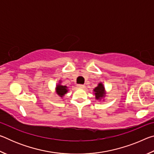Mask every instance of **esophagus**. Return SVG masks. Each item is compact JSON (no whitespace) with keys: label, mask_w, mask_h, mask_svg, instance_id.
Instances as JSON below:
<instances>
[{"label":"esophagus","mask_w":154,"mask_h":154,"mask_svg":"<svg viewBox=\"0 0 154 154\" xmlns=\"http://www.w3.org/2000/svg\"><path fill=\"white\" fill-rule=\"evenodd\" d=\"M77 87L78 88H83L85 87V85H83V84H78L77 85Z\"/></svg>","instance_id":"obj_1"}]
</instances>
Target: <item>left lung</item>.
<instances>
[{
    "instance_id": "1",
    "label": "left lung",
    "mask_w": 154,
    "mask_h": 154,
    "mask_svg": "<svg viewBox=\"0 0 154 154\" xmlns=\"http://www.w3.org/2000/svg\"><path fill=\"white\" fill-rule=\"evenodd\" d=\"M94 92H95L94 94L96 96V99H97V100L104 97L105 95V88H104L103 85L101 83H99L98 86L94 89Z\"/></svg>"
}]
</instances>
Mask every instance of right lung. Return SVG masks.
Wrapping results in <instances>:
<instances>
[{
	"mask_svg": "<svg viewBox=\"0 0 154 154\" xmlns=\"http://www.w3.org/2000/svg\"><path fill=\"white\" fill-rule=\"evenodd\" d=\"M68 92L67 90V87L66 86H64V85H61L60 84L57 85L56 86V93L58 96H60V97H62L65 94Z\"/></svg>",
	"mask_w": 154,
	"mask_h": 154,
	"instance_id": "1",
	"label": "right lung"
}]
</instances>
